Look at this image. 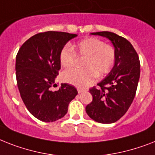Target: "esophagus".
Segmentation results:
<instances>
[{
  "mask_svg": "<svg viewBox=\"0 0 155 155\" xmlns=\"http://www.w3.org/2000/svg\"><path fill=\"white\" fill-rule=\"evenodd\" d=\"M86 90V89L84 88H82V87H77V91H78V93H82L84 92V91Z\"/></svg>",
  "mask_w": 155,
  "mask_h": 155,
  "instance_id": "34e87169",
  "label": "esophagus"
}]
</instances>
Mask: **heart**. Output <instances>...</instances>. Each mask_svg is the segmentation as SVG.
<instances>
[{"label":"heart","instance_id":"obj_1","mask_svg":"<svg viewBox=\"0 0 155 155\" xmlns=\"http://www.w3.org/2000/svg\"><path fill=\"white\" fill-rule=\"evenodd\" d=\"M76 56L84 58L82 69H69L62 74L63 80L77 87H86L94 83L97 77L110 73L117 59L115 48L101 39L91 36L72 45L63 48L60 52V64L64 68H71Z\"/></svg>","mask_w":155,"mask_h":155}]
</instances>
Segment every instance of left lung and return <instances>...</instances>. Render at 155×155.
Masks as SVG:
<instances>
[{"instance_id": "left-lung-1", "label": "left lung", "mask_w": 155, "mask_h": 155, "mask_svg": "<svg viewBox=\"0 0 155 155\" xmlns=\"http://www.w3.org/2000/svg\"><path fill=\"white\" fill-rule=\"evenodd\" d=\"M109 39L115 48L117 59L110 72L98 84L99 88H90L92 101L86 112L100 123L118 121L127 111L136 93L140 76V61L138 53L124 37L110 32H92Z\"/></svg>"}]
</instances>
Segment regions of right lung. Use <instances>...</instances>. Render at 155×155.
<instances>
[{
	"label": "right lung",
	"instance_id": "1",
	"mask_svg": "<svg viewBox=\"0 0 155 155\" xmlns=\"http://www.w3.org/2000/svg\"><path fill=\"white\" fill-rule=\"evenodd\" d=\"M75 36L64 32H40L25 41L16 54L21 97L28 111L41 121L51 123L63 118L78 94L75 87L68 84H61L56 91L51 90L60 69V51Z\"/></svg>",
	"mask_w": 155,
	"mask_h": 155
}]
</instances>
